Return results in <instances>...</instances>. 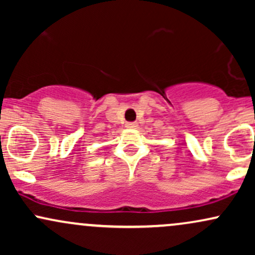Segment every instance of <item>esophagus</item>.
I'll return each instance as SVG.
<instances>
[{"label": "esophagus", "mask_w": 255, "mask_h": 255, "mask_svg": "<svg viewBox=\"0 0 255 255\" xmlns=\"http://www.w3.org/2000/svg\"><path fill=\"white\" fill-rule=\"evenodd\" d=\"M126 127H127V128H135V127H137V124H136V122H128V124H126Z\"/></svg>", "instance_id": "34e87169"}]
</instances>
